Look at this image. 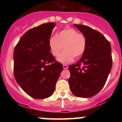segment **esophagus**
I'll return each mask as SVG.
<instances>
[{
  "instance_id": "esophagus-1",
  "label": "esophagus",
  "mask_w": 122,
  "mask_h": 122,
  "mask_svg": "<svg viewBox=\"0 0 122 122\" xmlns=\"http://www.w3.org/2000/svg\"><path fill=\"white\" fill-rule=\"evenodd\" d=\"M63 68H64V69H67L68 68V65H66L63 64Z\"/></svg>"
}]
</instances>
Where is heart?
Returning <instances> with one entry per match:
<instances>
[{
	"label": "heart",
	"instance_id": "b5f03b06",
	"mask_svg": "<svg viewBox=\"0 0 122 122\" xmlns=\"http://www.w3.org/2000/svg\"><path fill=\"white\" fill-rule=\"evenodd\" d=\"M51 53L54 57L59 56L61 51L65 49L59 55L57 60L62 63H69L74 57H81L87 48V38L83 33L73 28L63 29L51 36L48 41Z\"/></svg>",
	"mask_w": 122,
	"mask_h": 122
}]
</instances>
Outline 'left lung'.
<instances>
[{"label": "left lung", "instance_id": "obj_1", "mask_svg": "<svg viewBox=\"0 0 122 122\" xmlns=\"http://www.w3.org/2000/svg\"><path fill=\"white\" fill-rule=\"evenodd\" d=\"M75 26L86 36L87 48L79 61L69 66L68 82L75 96L92 97L103 89L111 70V46L98 31L84 25Z\"/></svg>", "mask_w": 122, "mask_h": 122}]
</instances>
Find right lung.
<instances>
[{
    "instance_id": "1",
    "label": "right lung",
    "mask_w": 122,
    "mask_h": 122,
    "mask_svg": "<svg viewBox=\"0 0 122 122\" xmlns=\"http://www.w3.org/2000/svg\"><path fill=\"white\" fill-rule=\"evenodd\" d=\"M56 24H43L24 34L14 50V76L27 95L43 99L53 94L63 70L50 52L48 41Z\"/></svg>"
}]
</instances>
